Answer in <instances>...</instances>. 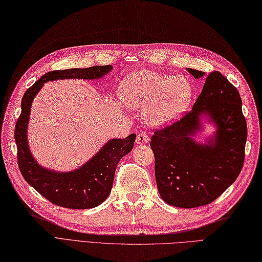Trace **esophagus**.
<instances>
[{"label": "esophagus", "instance_id": "1", "mask_svg": "<svg viewBox=\"0 0 262 262\" xmlns=\"http://www.w3.org/2000/svg\"><path fill=\"white\" fill-rule=\"evenodd\" d=\"M148 141H149L148 133H146V132H140L139 135H138V137H137V143L140 144V145H142V144H145Z\"/></svg>", "mask_w": 262, "mask_h": 262}]
</instances>
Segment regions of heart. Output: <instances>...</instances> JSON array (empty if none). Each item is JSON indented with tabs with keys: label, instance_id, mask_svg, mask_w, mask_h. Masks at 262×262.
I'll return each instance as SVG.
<instances>
[{
	"label": "heart",
	"instance_id": "heart-1",
	"mask_svg": "<svg viewBox=\"0 0 262 262\" xmlns=\"http://www.w3.org/2000/svg\"><path fill=\"white\" fill-rule=\"evenodd\" d=\"M121 95L127 105L148 109L145 118L149 123L163 125L187 110L192 98V85L182 76L142 70L126 76Z\"/></svg>",
	"mask_w": 262,
	"mask_h": 262
}]
</instances>
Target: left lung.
I'll return each mask as SVG.
<instances>
[{
	"label": "left lung",
	"instance_id": "8db88e82",
	"mask_svg": "<svg viewBox=\"0 0 262 262\" xmlns=\"http://www.w3.org/2000/svg\"><path fill=\"white\" fill-rule=\"evenodd\" d=\"M187 70L195 79L205 75ZM201 116L217 127L206 144L194 140L202 128ZM246 141L240 94L220 72L213 71L207 76L192 111L151 137L157 186L164 202L190 209L214 201L238 178L245 162Z\"/></svg>",
	"mask_w": 262,
	"mask_h": 262
}]
</instances>
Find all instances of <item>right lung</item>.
<instances>
[{"label":"right lung","mask_w":262,"mask_h":262,"mask_svg":"<svg viewBox=\"0 0 262 262\" xmlns=\"http://www.w3.org/2000/svg\"><path fill=\"white\" fill-rule=\"evenodd\" d=\"M111 66H95L85 69L56 70L44 74L24 93L21 116L15 125L14 139L17 146V164L30 186L50 202L68 209H90L103 202L110 194L117 164L131 152L136 135L124 139H111L92 159L76 170L56 172L37 163L29 149L28 124L32 102L48 81L64 79L97 80L109 73Z\"/></svg>","instance_id":"obj_1"}]
</instances>
